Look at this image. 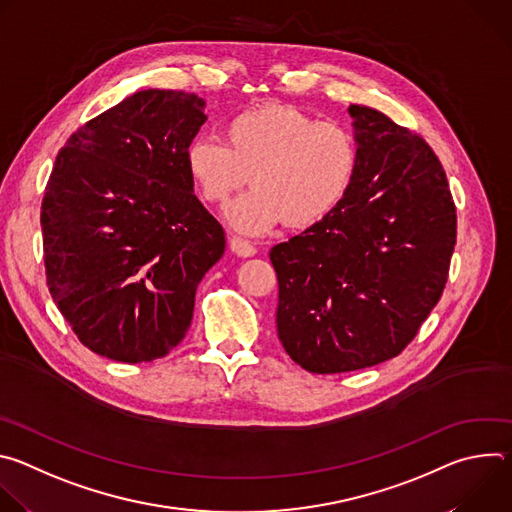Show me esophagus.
I'll return each mask as SVG.
<instances>
[{"instance_id": "esophagus-1", "label": "esophagus", "mask_w": 512, "mask_h": 512, "mask_svg": "<svg viewBox=\"0 0 512 512\" xmlns=\"http://www.w3.org/2000/svg\"><path fill=\"white\" fill-rule=\"evenodd\" d=\"M229 245H231L233 253L241 255V257H253V255L257 253V249H255V245H253L251 241H247V239H243V237H237V235H233V237L229 239Z\"/></svg>"}]
</instances>
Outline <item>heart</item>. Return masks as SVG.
<instances>
[{
    "label": "heart",
    "instance_id": "heart-1",
    "mask_svg": "<svg viewBox=\"0 0 512 512\" xmlns=\"http://www.w3.org/2000/svg\"><path fill=\"white\" fill-rule=\"evenodd\" d=\"M225 143L194 137L186 148V172L196 194L225 206L249 182L229 221L235 229L259 235L281 221L306 229L330 216L350 194L360 152L358 141L340 123L285 105H259L231 117Z\"/></svg>",
    "mask_w": 512,
    "mask_h": 512
}]
</instances>
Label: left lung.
I'll return each mask as SVG.
<instances>
[{"instance_id":"1","label":"left lung","mask_w":512,"mask_h":512,"mask_svg":"<svg viewBox=\"0 0 512 512\" xmlns=\"http://www.w3.org/2000/svg\"><path fill=\"white\" fill-rule=\"evenodd\" d=\"M348 113L360 152L350 194L269 253L277 336L316 375L401 354L440 302L456 245V204L429 143L377 109Z\"/></svg>"}]
</instances>
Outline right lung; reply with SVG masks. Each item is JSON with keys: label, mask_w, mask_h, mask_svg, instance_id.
Returning <instances> with one entry per match:
<instances>
[{"label": "right lung", "mask_w": 512, "mask_h": 512, "mask_svg": "<svg viewBox=\"0 0 512 512\" xmlns=\"http://www.w3.org/2000/svg\"><path fill=\"white\" fill-rule=\"evenodd\" d=\"M202 109L184 91H139L56 156L40 212L46 281L72 332L105 358L166 356L188 332L200 279L225 253V231L186 172Z\"/></svg>", "instance_id": "right-lung-1"}]
</instances>
